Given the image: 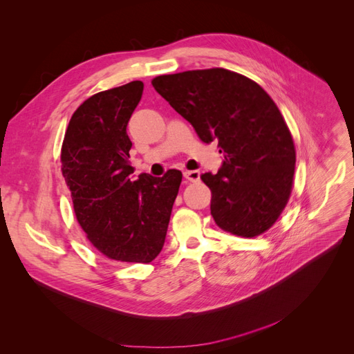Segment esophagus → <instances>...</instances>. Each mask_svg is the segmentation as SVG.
<instances>
[{
    "label": "esophagus",
    "mask_w": 354,
    "mask_h": 354,
    "mask_svg": "<svg viewBox=\"0 0 354 354\" xmlns=\"http://www.w3.org/2000/svg\"><path fill=\"white\" fill-rule=\"evenodd\" d=\"M183 176L189 182H199L201 180V172L199 171H185Z\"/></svg>",
    "instance_id": "34e87169"
}]
</instances>
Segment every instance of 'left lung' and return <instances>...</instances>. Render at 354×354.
Listing matches in <instances>:
<instances>
[{"label": "left lung", "instance_id": "obj_1", "mask_svg": "<svg viewBox=\"0 0 354 354\" xmlns=\"http://www.w3.org/2000/svg\"><path fill=\"white\" fill-rule=\"evenodd\" d=\"M152 85L223 153L218 174L201 176L216 225L242 238L266 232L289 201L296 163L292 133L268 92L223 68L160 75Z\"/></svg>", "mask_w": 354, "mask_h": 354}]
</instances>
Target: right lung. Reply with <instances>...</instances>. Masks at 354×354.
<instances>
[{
	"instance_id": "add662e5",
	"label": "right lung",
	"mask_w": 354,
	"mask_h": 354,
	"mask_svg": "<svg viewBox=\"0 0 354 354\" xmlns=\"http://www.w3.org/2000/svg\"><path fill=\"white\" fill-rule=\"evenodd\" d=\"M144 82L132 81L88 98L71 116L61 163L75 216L88 241L108 259L149 263L160 253L182 172L133 180L129 118Z\"/></svg>"
}]
</instances>
